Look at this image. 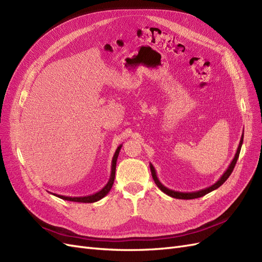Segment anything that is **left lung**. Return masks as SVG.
<instances>
[{"label":"left lung","instance_id":"1","mask_svg":"<svg viewBox=\"0 0 262 262\" xmlns=\"http://www.w3.org/2000/svg\"><path fill=\"white\" fill-rule=\"evenodd\" d=\"M243 141H244V132L242 134V139L239 141V145L238 147H237V150H236V154L233 158V161L231 162V164H229L228 168L225 170V172L222 175V177L215 182V184L212 185L211 187L209 188H205V189H202V190H199V191H193V192H180V191H175V190H171V189H168L167 187H165L162 182L160 181V179L157 178V175H156V170L154 168V166L149 163V168H150V172H152V177L155 181L156 186L160 188L162 191L164 193H166L167 195L171 196V198H176V199H182V200H190V199H195V198H200V196H203L207 193L213 191V190L217 189L219 187H221L222 185L224 184V182L227 180V178L231 176V173L235 167L236 165V162L237 160H238V156H239V153H241V148H242V145H243Z\"/></svg>","mask_w":262,"mask_h":262}]
</instances>
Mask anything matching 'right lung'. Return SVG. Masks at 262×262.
Instances as JSON below:
<instances>
[{
  "label": "right lung",
  "mask_w": 262,
  "mask_h": 262,
  "mask_svg": "<svg viewBox=\"0 0 262 262\" xmlns=\"http://www.w3.org/2000/svg\"><path fill=\"white\" fill-rule=\"evenodd\" d=\"M122 145H119L118 148L116 149L115 155L113 157V162H112V173H110V178L109 181L107 182V185L102 188L101 190H99L98 192L91 194V195H86V196H66V195H60V194H54L57 195L60 199L63 200H68V201H72V202H82V203H93V202H96L99 201L100 199H102L105 195L108 194V192L110 191V189H112L113 185H114V181H115V175H116V165H117V160H118V155L119 152H120Z\"/></svg>",
  "instance_id": "obj_1"
}]
</instances>
